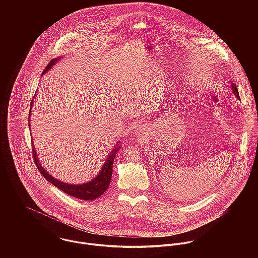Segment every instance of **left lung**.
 <instances>
[{
	"label": "left lung",
	"mask_w": 258,
	"mask_h": 258,
	"mask_svg": "<svg viewBox=\"0 0 258 258\" xmlns=\"http://www.w3.org/2000/svg\"><path fill=\"white\" fill-rule=\"evenodd\" d=\"M231 82V81H230ZM231 89H232V91H233V93H234V95L238 98V99H240V97H239V94H238V90H237V88H236V85H235V83L234 82H231Z\"/></svg>",
	"instance_id": "obj_1"
}]
</instances>
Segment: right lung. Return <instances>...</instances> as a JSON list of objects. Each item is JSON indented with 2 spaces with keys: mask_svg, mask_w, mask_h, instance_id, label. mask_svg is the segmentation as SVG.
Returning a JSON list of instances; mask_svg holds the SVG:
<instances>
[{
  "mask_svg": "<svg viewBox=\"0 0 258 258\" xmlns=\"http://www.w3.org/2000/svg\"><path fill=\"white\" fill-rule=\"evenodd\" d=\"M62 56L54 58L51 61H49V63L46 66V68L44 69L41 75L46 74L49 70H51L53 68V66H55V63L59 59L62 58ZM33 101L34 100H32V102H31V109H30V114H29L30 117H31V112H32V107H33ZM31 125L29 124V127ZM120 148L121 146H120V140H119L117 142V144L113 148V150L111 151L109 156L107 157V159H106L105 163L103 164L98 175L96 177H94V179H92L89 182L84 183V184H69V183H64V182H61V181L55 179L49 173H47L46 170H44V168H42V166L40 165L35 147H33V153H34V158H35V162H36L37 169L40 172V174L45 178V180H47V182L55 185L56 187H58L59 189H61L62 191H64L66 194H68L72 197L77 198L79 200H84V201H93V200L99 198L100 196H102L105 192V190L108 188L109 184H110L112 171H113L114 158Z\"/></svg>",
  "mask_w": 258,
  "mask_h": 258,
  "instance_id": "add662e5",
  "label": "right lung"
}]
</instances>
